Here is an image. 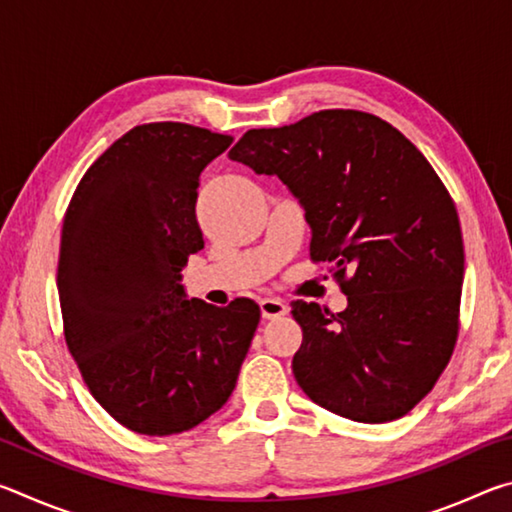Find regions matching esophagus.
<instances>
[{
  "label": "esophagus",
  "mask_w": 512,
  "mask_h": 512,
  "mask_svg": "<svg viewBox=\"0 0 512 512\" xmlns=\"http://www.w3.org/2000/svg\"><path fill=\"white\" fill-rule=\"evenodd\" d=\"M259 309H262V316L268 318V320L282 318L289 311L287 302L280 300V298H262V300H259Z\"/></svg>",
  "instance_id": "1"
}]
</instances>
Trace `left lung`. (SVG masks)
<instances>
[{
	"label": "left lung",
	"mask_w": 512,
	"mask_h": 512,
	"mask_svg": "<svg viewBox=\"0 0 512 512\" xmlns=\"http://www.w3.org/2000/svg\"><path fill=\"white\" fill-rule=\"evenodd\" d=\"M230 158L277 176L305 207L311 262L345 311L293 300V375L318 406L357 422L409 413L443 375L461 325L463 232L443 180L413 142L361 110L253 128Z\"/></svg>",
	"instance_id": "left-lung-1"
}]
</instances>
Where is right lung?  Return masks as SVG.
I'll list each match as a JSON object with an SVG mask.
<instances>
[{"instance_id": "right-lung-1", "label": "right lung", "mask_w": 512, "mask_h": 512, "mask_svg": "<svg viewBox=\"0 0 512 512\" xmlns=\"http://www.w3.org/2000/svg\"><path fill=\"white\" fill-rule=\"evenodd\" d=\"M232 144L183 121L128 131L85 171L60 235L65 343L94 400L144 436L183 433L235 391L257 302L185 300L180 271L205 246L198 176Z\"/></svg>"}]
</instances>
